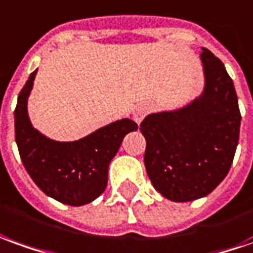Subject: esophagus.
Masks as SVG:
<instances>
[{
    "label": "esophagus",
    "instance_id": "34e87169",
    "mask_svg": "<svg viewBox=\"0 0 253 253\" xmlns=\"http://www.w3.org/2000/svg\"><path fill=\"white\" fill-rule=\"evenodd\" d=\"M150 107L149 106H146V104H140V106H137L136 109L133 110V120L136 121V123H140L142 120L144 118V116L149 113Z\"/></svg>",
    "mask_w": 253,
    "mask_h": 253
}]
</instances>
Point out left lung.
Here are the masks:
<instances>
[{
	"label": "left lung",
	"instance_id": "left-lung-1",
	"mask_svg": "<svg viewBox=\"0 0 253 253\" xmlns=\"http://www.w3.org/2000/svg\"><path fill=\"white\" fill-rule=\"evenodd\" d=\"M203 95L182 109L150 114L140 124L144 165L154 189L175 203L216 189L236 154L241 113L222 60L203 48Z\"/></svg>",
	"mask_w": 253,
	"mask_h": 253
}]
</instances>
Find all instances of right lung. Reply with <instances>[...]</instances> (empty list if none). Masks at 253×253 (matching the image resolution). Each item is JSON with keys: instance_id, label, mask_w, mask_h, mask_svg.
I'll use <instances>...</instances> for the list:
<instances>
[{"instance_id": "right-lung-1", "label": "right lung", "mask_w": 253, "mask_h": 253, "mask_svg": "<svg viewBox=\"0 0 253 253\" xmlns=\"http://www.w3.org/2000/svg\"><path fill=\"white\" fill-rule=\"evenodd\" d=\"M36 74L37 70L31 73L20 90L15 109V139L22 163L46 196L71 207L85 205L104 191L110 161L137 124L124 118L77 142L50 140L33 128L27 114Z\"/></svg>"}]
</instances>
